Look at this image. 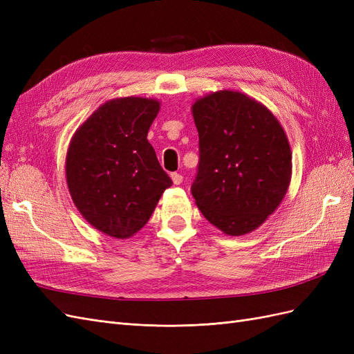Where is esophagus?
<instances>
[{
    "mask_svg": "<svg viewBox=\"0 0 354 354\" xmlns=\"http://www.w3.org/2000/svg\"><path fill=\"white\" fill-rule=\"evenodd\" d=\"M171 180H173L174 185H181V183H183V176L178 174V173H173V174H171Z\"/></svg>",
    "mask_w": 354,
    "mask_h": 354,
    "instance_id": "esophagus-1",
    "label": "esophagus"
}]
</instances>
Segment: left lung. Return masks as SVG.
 <instances>
[{
	"mask_svg": "<svg viewBox=\"0 0 354 354\" xmlns=\"http://www.w3.org/2000/svg\"><path fill=\"white\" fill-rule=\"evenodd\" d=\"M199 167L198 208L229 236L259 229L285 198L292 176L286 133L269 108L241 91L218 90L192 104Z\"/></svg>",
	"mask_w": 354,
	"mask_h": 354,
	"instance_id": "obj_1",
	"label": "left lung"
}]
</instances>
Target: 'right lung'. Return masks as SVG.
<instances>
[{"instance_id": "obj_1", "label": "right lung", "mask_w": 354, "mask_h": 354, "mask_svg": "<svg viewBox=\"0 0 354 354\" xmlns=\"http://www.w3.org/2000/svg\"><path fill=\"white\" fill-rule=\"evenodd\" d=\"M160 102L118 97L100 104L71 138L66 183L81 216L116 239L136 234L173 185L147 133Z\"/></svg>"}]
</instances>
